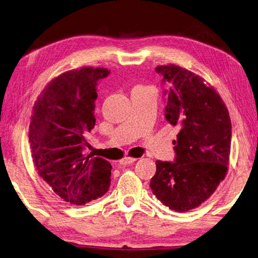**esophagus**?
Instances as JSON below:
<instances>
[{
  "instance_id": "1",
  "label": "esophagus",
  "mask_w": 258,
  "mask_h": 258,
  "mask_svg": "<svg viewBox=\"0 0 258 258\" xmlns=\"http://www.w3.org/2000/svg\"><path fill=\"white\" fill-rule=\"evenodd\" d=\"M136 158H129V157H125V158H123L122 160H120L119 161V163H120V165H128V164H131V163H134L135 161H136Z\"/></svg>"
}]
</instances>
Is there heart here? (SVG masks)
Instances as JSON below:
<instances>
[{"label":"heart","instance_id":"obj_1","mask_svg":"<svg viewBox=\"0 0 258 258\" xmlns=\"http://www.w3.org/2000/svg\"><path fill=\"white\" fill-rule=\"evenodd\" d=\"M138 88H148V87H138Z\"/></svg>","mask_w":258,"mask_h":258}]
</instances>
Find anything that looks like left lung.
<instances>
[{
  "label": "left lung",
  "mask_w": 258,
  "mask_h": 258,
  "mask_svg": "<svg viewBox=\"0 0 258 258\" xmlns=\"http://www.w3.org/2000/svg\"><path fill=\"white\" fill-rule=\"evenodd\" d=\"M167 96L164 117L180 131L174 161L157 160L152 193L176 212L198 208L224 179L231 151L232 123L220 95L196 74L176 65L158 66Z\"/></svg>",
  "instance_id": "1"
}]
</instances>
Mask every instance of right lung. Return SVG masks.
Masks as SVG:
<instances>
[{
	"label": "right lung",
	"mask_w": 258,
	"mask_h": 258,
	"mask_svg": "<svg viewBox=\"0 0 258 258\" xmlns=\"http://www.w3.org/2000/svg\"><path fill=\"white\" fill-rule=\"evenodd\" d=\"M110 72L84 67L53 79L38 97L28 131L33 162L57 196L75 205L109 190L111 164L85 156V136L95 127L97 85Z\"/></svg>",
	"instance_id": "1"
}]
</instances>
